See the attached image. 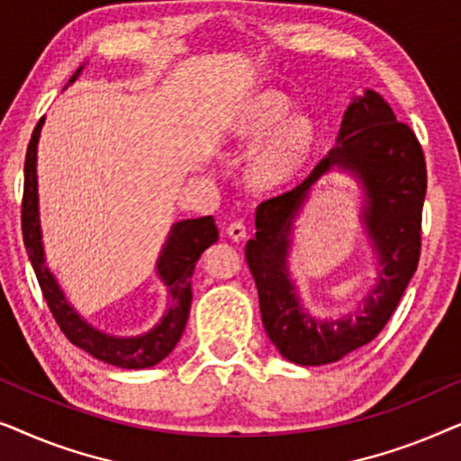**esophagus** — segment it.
Listing matches in <instances>:
<instances>
[{"instance_id":"34e87169","label":"esophagus","mask_w":461,"mask_h":461,"mask_svg":"<svg viewBox=\"0 0 461 461\" xmlns=\"http://www.w3.org/2000/svg\"><path fill=\"white\" fill-rule=\"evenodd\" d=\"M226 235H229L230 239H235V241H241V239L248 235V230H245V224L241 222V220H235V222H230L229 226H226Z\"/></svg>"}]
</instances>
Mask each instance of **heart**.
Wrapping results in <instances>:
<instances>
[{"instance_id":"1","label":"heart","mask_w":461,"mask_h":461,"mask_svg":"<svg viewBox=\"0 0 461 461\" xmlns=\"http://www.w3.org/2000/svg\"><path fill=\"white\" fill-rule=\"evenodd\" d=\"M289 111H292V103L276 92L262 94L251 106L249 122L243 128V134L251 140L270 134L276 124L280 125L256 155L254 167H251V174L260 185H279L287 180L302 166L312 147V122L304 115L285 119Z\"/></svg>"}]
</instances>
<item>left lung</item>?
Returning <instances> with one entry per match:
<instances>
[{"instance_id":"left-lung-1","label":"left lung","mask_w":461,"mask_h":461,"mask_svg":"<svg viewBox=\"0 0 461 461\" xmlns=\"http://www.w3.org/2000/svg\"><path fill=\"white\" fill-rule=\"evenodd\" d=\"M338 140L304 182L258 205L256 237L245 245L264 330L281 355L298 365L339 361L369 344L393 317L420 262L428 180L415 131L396 122L380 94L367 90L346 109ZM333 165L350 168L364 180L368 197L364 217L383 270L361 312L346 320L317 321L301 311L288 281L286 237L310 186Z\"/></svg>"}]
</instances>
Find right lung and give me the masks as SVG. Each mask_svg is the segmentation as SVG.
I'll return each mask as SVG.
<instances>
[{
    "instance_id": "add662e5",
    "label": "right lung",
    "mask_w": 461,
    "mask_h": 461,
    "mask_svg": "<svg viewBox=\"0 0 461 461\" xmlns=\"http://www.w3.org/2000/svg\"><path fill=\"white\" fill-rule=\"evenodd\" d=\"M81 71V68H79ZM79 71L68 79V84L77 77ZM43 119L35 125L33 136H31L27 157H24V191H23V210H21V226L24 248H27L29 260L33 264L35 276L40 281L41 294L48 302L50 312L60 331L65 333L67 339L87 355L96 357L98 361H104L115 367L123 369H144L153 367L163 361L174 346L182 338V331L186 327L188 311H191L193 289L191 276L197 264L199 256L216 243L218 226L212 216L182 220L176 222L169 239L163 248L159 262H157V273L161 281L169 289V298L172 304L167 308V314L161 319V323L153 331L144 333L140 338H115L106 336V333L94 330L73 311L62 295L59 283L46 267V258H43L41 248V230L40 218H37V174H35V159H37V140H40V130Z\"/></svg>"
}]
</instances>
